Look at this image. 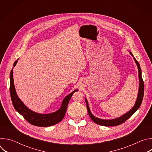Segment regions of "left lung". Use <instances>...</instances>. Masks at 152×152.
<instances>
[{
	"instance_id": "left-lung-1",
	"label": "left lung",
	"mask_w": 152,
	"mask_h": 152,
	"mask_svg": "<svg viewBox=\"0 0 152 152\" xmlns=\"http://www.w3.org/2000/svg\"><path fill=\"white\" fill-rule=\"evenodd\" d=\"M130 54H131L132 56H134L132 53L131 52H130ZM134 58V60H135V61L137 65V67H138V73H139V80H140V86H139V91H138V97H137V102H136L134 106L129 112H127L126 114H125L124 115H123V116H121L119 118L113 119V120H102V119H100V118L95 117L91 114V113L90 110L87 100H86V99H85L86 107H87V111H88V114H89L91 119L95 123L99 124V125L104 126H115L121 124L123 123L124 121H126L129 117H131L134 114V113L138 110V108L141 106L142 99H143V97H144V82H143V80L142 78V76H141V70L140 64H139L138 62L137 61V59L135 58Z\"/></svg>"
}]
</instances>
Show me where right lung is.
I'll list each match as a JSON object with an SVG mask.
<instances>
[{"mask_svg":"<svg viewBox=\"0 0 152 152\" xmlns=\"http://www.w3.org/2000/svg\"><path fill=\"white\" fill-rule=\"evenodd\" d=\"M17 62V61H15L14 64V67H15ZM77 91V90H75L69 95H68L64 98V99L62 101L61 107L57 111L48 114H38L29 110L18 98V97L17 95L15 86L14 85L13 69H12L10 73V91L12 103L15 110L20 114L22 115L24 117V118L30 124L36 126L48 127L55 125L60 122L63 119L65 114H66L69 102L73 94Z\"/></svg>","mask_w":152,"mask_h":152,"instance_id":"1","label":"right lung"}]
</instances>
